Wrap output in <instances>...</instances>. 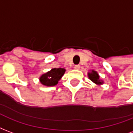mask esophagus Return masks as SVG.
I'll return each instance as SVG.
<instances>
[{
  "label": "esophagus",
  "instance_id": "obj_1",
  "mask_svg": "<svg viewBox=\"0 0 133 133\" xmlns=\"http://www.w3.org/2000/svg\"><path fill=\"white\" fill-rule=\"evenodd\" d=\"M80 68H81V66L79 65H75V66H74V68L76 70H78V69H80Z\"/></svg>",
  "mask_w": 133,
  "mask_h": 133
}]
</instances>
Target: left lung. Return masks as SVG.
Returning a JSON list of instances; mask_svg holds the SVG:
<instances>
[{"label": "left lung", "instance_id": "obj_1", "mask_svg": "<svg viewBox=\"0 0 133 133\" xmlns=\"http://www.w3.org/2000/svg\"><path fill=\"white\" fill-rule=\"evenodd\" d=\"M88 78L90 80L92 81L94 83L97 85H102L103 83V81L100 80V76L98 75V73L95 70H92L90 72H88Z\"/></svg>", "mask_w": 133, "mask_h": 133}]
</instances>
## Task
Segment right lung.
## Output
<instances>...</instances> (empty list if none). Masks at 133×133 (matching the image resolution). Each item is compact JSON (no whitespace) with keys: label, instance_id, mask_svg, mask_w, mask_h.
<instances>
[{"label":"right lung","instance_id":"obj_1","mask_svg":"<svg viewBox=\"0 0 133 133\" xmlns=\"http://www.w3.org/2000/svg\"><path fill=\"white\" fill-rule=\"evenodd\" d=\"M65 72L64 68H52L51 70L43 74L40 77V82L45 86H55L58 83Z\"/></svg>","mask_w":133,"mask_h":133}]
</instances>
